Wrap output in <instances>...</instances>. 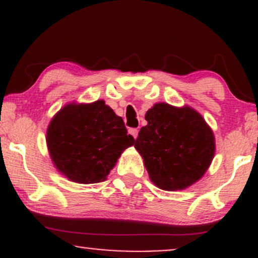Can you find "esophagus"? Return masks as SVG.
I'll use <instances>...</instances> for the list:
<instances>
[{"label": "esophagus", "mask_w": 258, "mask_h": 258, "mask_svg": "<svg viewBox=\"0 0 258 258\" xmlns=\"http://www.w3.org/2000/svg\"><path fill=\"white\" fill-rule=\"evenodd\" d=\"M128 132L131 133V135L133 136V138H137L138 137V128H130Z\"/></svg>", "instance_id": "34e87169"}]
</instances>
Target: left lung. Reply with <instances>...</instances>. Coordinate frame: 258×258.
<instances>
[{
    "label": "left lung",
    "mask_w": 258,
    "mask_h": 258,
    "mask_svg": "<svg viewBox=\"0 0 258 258\" xmlns=\"http://www.w3.org/2000/svg\"><path fill=\"white\" fill-rule=\"evenodd\" d=\"M146 120L135 148L154 184L179 190L199 180L215 155L214 133L199 112L158 103L147 111Z\"/></svg>",
    "instance_id": "obj_1"
}]
</instances>
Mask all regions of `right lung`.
Instances as JSON below:
<instances>
[{
  "instance_id": "right-lung-1",
  "label": "right lung",
  "mask_w": 258,
  "mask_h": 258,
  "mask_svg": "<svg viewBox=\"0 0 258 258\" xmlns=\"http://www.w3.org/2000/svg\"><path fill=\"white\" fill-rule=\"evenodd\" d=\"M133 143L123 120L103 100L65 105L47 130V147L55 167L84 184L104 180Z\"/></svg>"
}]
</instances>
